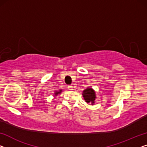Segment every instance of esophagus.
Segmentation results:
<instances>
[{
    "label": "esophagus",
    "instance_id": "1",
    "mask_svg": "<svg viewBox=\"0 0 147 147\" xmlns=\"http://www.w3.org/2000/svg\"><path fill=\"white\" fill-rule=\"evenodd\" d=\"M68 89L70 90H73L74 88V86H73V85H70V86H68Z\"/></svg>",
    "mask_w": 147,
    "mask_h": 147
}]
</instances>
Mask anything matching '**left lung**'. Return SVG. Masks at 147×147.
<instances>
[{"label": "left lung", "instance_id": "left-lung-1", "mask_svg": "<svg viewBox=\"0 0 147 147\" xmlns=\"http://www.w3.org/2000/svg\"><path fill=\"white\" fill-rule=\"evenodd\" d=\"M82 94L85 102H86L87 103H90V104H91V105H94L95 104L96 94V92L92 88L88 87L87 88L84 90Z\"/></svg>", "mask_w": 147, "mask_h": 147}]
</instances>
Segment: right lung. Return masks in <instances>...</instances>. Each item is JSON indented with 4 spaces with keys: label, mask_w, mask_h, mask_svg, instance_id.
<instances>
[{
    "label": "right lung",
    "mask_w": 147,
    "mask_h": 147,
    "mask_svg": "<svg viewBox=\"0 0 147 147\" xmlns=\"http://www.w3.org/2000/svg\"><path fill=\"white\" fill-rule=\"evenodd\" d=\"M62 92V90H55L54 92V97H56V96H57L59 94H61Z\"/></svg>",
    "instance_id": "right-lung-1"
}]
</instances>
